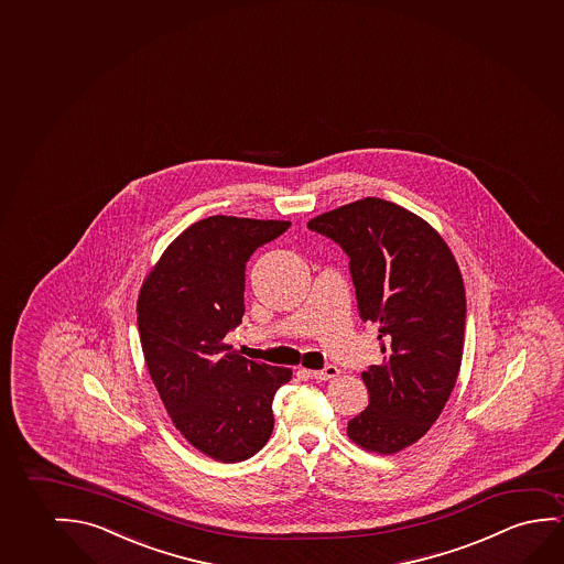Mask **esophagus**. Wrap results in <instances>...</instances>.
I'll return each instance as SVG.
<instances>
[{"mask_svg":"<svg viewBox=\"0 0 564 564\" xmlns=\"http://www.w3.org/2000/svg\"><path fill=\"white\" fill-rule=\"evenodd\" d=\"M303 373L311 377V379H317V381H328V379L338 377L340 369L336 366H326L325 369H321V371H303Z\"/></svg>","mask_w":564,"mask_h":564,"instance_id":"obj_1","label":"esophagus"}]
</instances>
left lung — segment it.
I'll use <instances>...</instances> for the list:
<instances>
[{"instance_id": "obj_1", "label": "left lung", "mask_w": 564, "mask_h": 564, "mask_svg": "<svg viewBox=\"0 0 564 564\" xmlns=\"http://www.w3.org/2000/svg\"><path fill=\"white\" fill-rule=\"evenodd\" d=\"M307 228L348 254L364 323L379 325L381 366L361 373L369 405L348 421L354 443L394 454L427 433L460 371L466 292L451 249L425 220L367 197Z\"/></svg>"}]
</instances>
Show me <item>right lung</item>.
I'll list each match as a JSON object with an SVG mask.
<instances>
[{
	"instance_id": "right-lung-1",
	"label": "right lung",
	"mask_w": 564,
	"mask_h": 564,
	"mask_svg": "<svg viewBox=\"0 0 564 564\" xmlns=\"http://www.w3.org/2000/svg\"><path fill=\"white\" fill-rule=\"evenodd\" d=\"M292 224L208 216L170 243L144 280L137 325L160 400L191 445L220 462L251 458L274 429L284 367L239 356L226 334L246 313V264Z\"/></svg>"
}]
</instances>
